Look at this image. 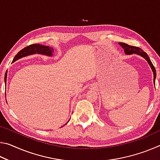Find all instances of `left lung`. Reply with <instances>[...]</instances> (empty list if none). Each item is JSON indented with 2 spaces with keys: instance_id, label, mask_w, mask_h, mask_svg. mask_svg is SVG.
Instances as JSON below:
<instances>
[{
  "instance_id": "1",
  "label": "left lung",
  "mask_w": 160,
  "mask_h": 160,
  "mask_svg": "<svg viewBox=\"0 0 160 160\" xmlns=\"http://www.w3.org/2000/svg\"><path fill=\"white\" fill-rule=\"evenodd\" d=\"M118 44L123 48L124 52H125V53L127 54V55H131V54H133V53L138 54V55H139V56H142V57L144 58L145 60L148 61V64L150 65L151 69L153 72V75H154L153 81H154V83H155V78H156V70L155 68V67H154L153 64L152 63V62L150 61V58H149L148 54L146 53L144 51L142 50L141 48H140L139 47H133V46L128 45V44H126V43H123V42L118 43Z\"/></svg>"
}]
</instances>
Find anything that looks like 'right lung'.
Listing matches in <instances>:
<instances>
[{"label":"right lung","mask_w":160,"mask_h":160,"mask_svg":"<svg viewBox=\"0 0 160 160\" xmlns=\"http://www.w3.org/2000/svg\"><path fill=\"white\" fill-rule=\"evenodd\" d=\"M53 48L48 47V46H44L39 44H34L26 47L25 48H22L20 50L18 54H16L15 58H13V62L16 61L18 59L25 57L27 56L32 55V54H42V55H46L48 56H52L53 55ZM6 79H7V72H5V83L6 85Z\"/></svg>","instance_id":"obj_1"}]
</instances>
